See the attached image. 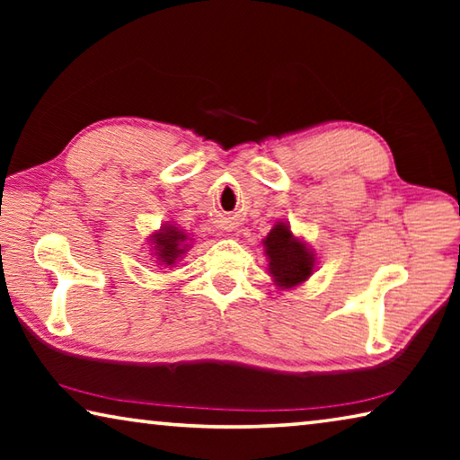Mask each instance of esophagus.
<instances>
[{
  "label": "esophagus",
  "mask_w": 460,
  "mask_h": 460,
  "mask_svg": "<svg viewBox=\"0 0 460 460\" xmlns=\"http://www.w3.org/2000/svg\"><path fill=\"white\" fill-rule=\"evenodd\" d=\"M233 227H235V223H233V221H229V219L223 221V229H225V231H231Z\"/></svg>",
  "instance_id": "34e87169"
}]
</instances>
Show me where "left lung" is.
<instances>
[{
  "mask_svg": "<svg viewBox=\"0 0 460 460\" xmlns=\"http://www.w3.org/2000/svg\"><path fill=\"white\" fill-rule=\"evenodd\" d=\"M270 260V274L279 288H294L306 282L314 271V253L306 243L294 237L286 223L279 221L263 239Z\"/></svg>",
  "mask_w": 460,
  "mask_h": 460,
  "instance_id": "left-lung-1",
  "label": "left lung"
}]
</instances>
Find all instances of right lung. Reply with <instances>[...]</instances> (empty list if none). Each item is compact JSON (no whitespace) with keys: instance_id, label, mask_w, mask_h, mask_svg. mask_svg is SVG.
I'll use <instances>...</instances> for the list:
<instances>
[{"instance_id":"obj_1","label":"right lung","mask_w":460,"mask_h":460,"mask_svg":"<svg viewBox=\"0 0 460 460\" xmlns=\"http://www.w3.org/2000/svg\"><path fill=\"white\" fill-rule=\"evenodd\" d=\"M154 255L160 266H174L176 260L189 249V235L174 225H164L158 233L152 235Z\"/></svg>"}]
</instances>
